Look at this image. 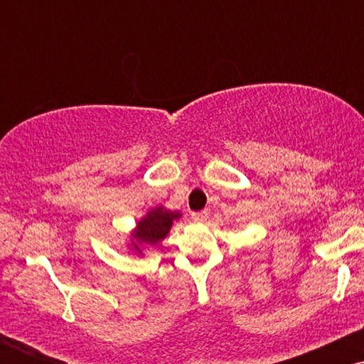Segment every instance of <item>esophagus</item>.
I'll use <instances>...</instances> for the list:
<instances>
[{
    "label": "esophagus",
    "mask_w": 364,
    "mask_h": 364,
    "mask_svg": "<svg viewBox=\"0 0 364 364\" xmlns=\"http://www.w3.org/2000/svg\"><path fill=\"white\" fill-rule=\"evenodd\" d=\"M191 219L196 220V223H203V220L208 219V210H198L191 214Z\"/></svg>",
    "instance_id": "1"
}]
</instances>
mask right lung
Segmentation results:
<instances>
[{
	"instance_id": "1",
	"label": "right lung",
	"mask_w": 364,
	"mask_h": 364,
	"mask_svg": "<svg viewBox=\"0 0 364 364\" xmlns=\"http://www.w3.org/2000/svg\"><path fill=\"white\" fill-rule=\"evenodd\" d=\"M178 217H179L178 212L164 210L162 207L150 210L149 214L145 215L139 224H136L135 232L132 235L133 240L137 241L136 244L133 241V248H135L139 253H141L140 250L141 243L156 245L161 240H164V237L168 236L171 225H173V220L178 219Z\"/></svg>"
}]
</instances>
